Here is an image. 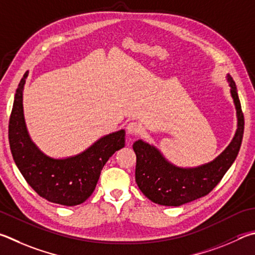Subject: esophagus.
I'll return each instance as SVG.
<instances>
[{"label":"esophagus","mask_w":255,"mask_h":255,"mask_svg":"<svg viewBox=\"0 0 255 255\" xmlns=\"http://www.w3.org/2000/svg\"><path fill=\"white\" fill-rule=\"evenodd\" d=\"M127 132L129 135H138L140 132V126L135 122H131L127 125Z\"/></svg>","instance_id":"esophagus-1"}]
</instances>
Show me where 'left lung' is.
<instances>
[{
  "label": "left lung",
  "instance_id": "8db88e82",
  "mask_svg": "<svg viewBox=\"0 0 255 255\" xmlns=\"http://www.w3.org/2000/svg\"><path fill=\"white\" fill-rule=\"evenodd\" d=\"M237 112V130L229 146L214 159L195 167H180L158 148L142 139L133 142L137 157L136 183L148 200L163 206H180L207 195L234 163L242 143L244 118L232 77L226 75Z\"/></svg>",
  "mask_w": 255,
  "mask_h": 255
}]
</instances>
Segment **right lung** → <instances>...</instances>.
<instances>
[{
    "mask_svg": "<svg viewBox=\"0 0 255 255\" xmlns=\"http://www.w3.org/2000/svg\"><path fill=\"white\" fill-rule=\"evenodd\" d=\"M24 73L14 96L8 123V140L13 159L26 183L49 202L63 206L79 205L91 196L101 169L116 151L125 147V129L100 137L79 154L55 158L45 154L27 130L23 90Z\"/></svg>",
    "mask_w": 255,
    "mask_h": 255,
    "instance_id": "obj_1",
    "label": "right lung"
}]
</instances>
